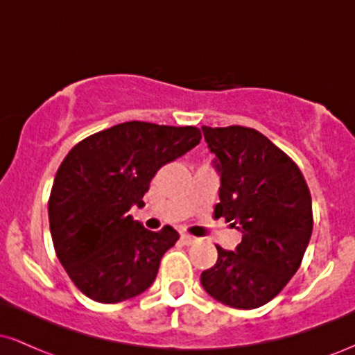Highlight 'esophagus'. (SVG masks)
I'll use <instances>...</instances> for the list:
<instances>
[{"label":"esophagus","mask_w":355,"mask_h":355,"mask_svg":"<svg viewBox=\"0 0 355 355\" xmlns=\"http://www.w3.org/2000/svg\"><path fill=\"white\" fill-rule=\"evenodd\" d=\"M180 240H182L183 243H185V245H191V243H195V242H197V239H195V237H191V235H189V234H182Z\"/></svg>","instance_id":"esophagus-1"}]
</instances>
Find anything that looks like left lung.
Masks as SVG:
<instances>
[{
    "label": "left lung",
    "instance_id": "left-lung-1",
    "mask_svg": "<svg viewBox=\"0 0 355 355\" xmlns=\"http://www.w3.org/2000/svg\"><path fill=\"white\" fill-rule=\"evenodd\" d=\"M220 175L215 217L242 232L235 250L202 272L210 297L234 309L270 302L299 270L312 235V198L299 166L247 126H202Z\"/></svg>",
    "mask_w": 355,
    "mask_h": 355
}]
</instances>
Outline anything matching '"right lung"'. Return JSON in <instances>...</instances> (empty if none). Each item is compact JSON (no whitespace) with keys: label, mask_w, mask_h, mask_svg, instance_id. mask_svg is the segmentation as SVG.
I'll return each instance as SVG.
<instances>
[{"label":"right lung","mask_w":355,"mask_h":355,"mask_svg":"<svg viewBox=\"0 0 355 355\" xmlns=\"http://www.w3.org/2000/svg\"><path fill=\"white\" fill-rule=\"evenodd\" d=\"M197 126L125 121L85 138L56 172L48 217L56 257L89 299L116 304L153 284L178 232L146 230L126 211L144 207L155 173L195 145Z\"/></svg>","instance_id":"obj_1"}]
</instances>
